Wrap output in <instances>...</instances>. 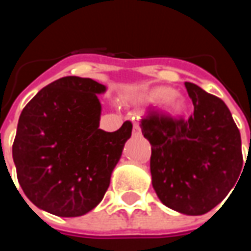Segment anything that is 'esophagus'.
I'll return each mask as SVG.
<instances>
[{"label":"esophagus","instance_id":"obj_1","mask_svg":"<svg viewBox=\"0 0 251 251\" xmlns=\"http://www.w3.org/2000/svg\"><path fill=\"white\" fill-rule=\"evenodd\" d=\"M133 134L134 135H141V126H139V124H138V122H134Z\"/></svg>","mask_w":251,"mask_h":251}]
</instances>
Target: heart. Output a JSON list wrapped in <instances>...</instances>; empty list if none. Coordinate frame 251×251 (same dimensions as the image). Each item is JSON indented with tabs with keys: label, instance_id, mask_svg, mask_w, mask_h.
Returning <instances> with one entry per match:
<instances>
[{
	"label": "heart",
	"instance_id": "obj_1",
	"mask_svg": "<svg viewBox=\"0 0 251 251\" xmlns=\"http://www.w3.org/2000/svg\"><path fill=\"white\" fill-rule=\"evenodd\" d=\"M152 98L157 101H163V104L172 112H179V110H182L183 105H185L183 99L176 94L173 88H168V87L157 88L153 91Z\"/></svg>",
	"mask_w": 251,
	"mask_h": 251
}]
</instances>
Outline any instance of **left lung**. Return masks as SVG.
Masks as SVG:
<instances>
[{"label": "left lung", "mask_w": 251, "mask_h": 251, "mask_svg": "<svg viewBox=\"0 0 251 251\" xmlns=\"http://www.w3.org/2000/svg\"><path fill=\"white\" fill-rule=\"evenodd\" d=\"M185 87L194 105L189 117L152 110L142 118L141 129L151 143L150 168L159 199L181 214L203 215L240 181L241 135L222 99L190 82Z\"/></svg>", "instance_id": "1"}]
</instances>
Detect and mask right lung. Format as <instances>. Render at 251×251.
Here are the masks:
<instances>
[{
	"mask_svg": "<svg viewBox=\"0 0 251 251\" xmlns=\"http://www.w3.org/2000/svg\"><path fill=\"white\" fill-rule=\"evenodd\" d=\"M105 90L91 78L64 76L22 110L13 143L18 181L25 197L49 214L82 216L109 187L133 124L124 122L113 133L99 129L98 95Z\"/></svg>",
	"mask_w": 251,
	"mask_h": 251,
	"instance_id": "add662e5",
	"label": "right lung"
}]
</instances>
